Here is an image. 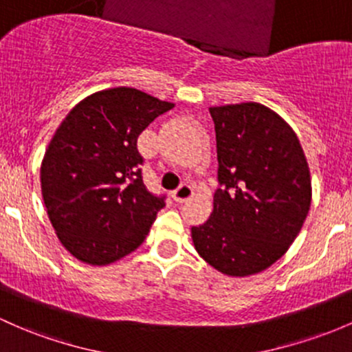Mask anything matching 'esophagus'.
<instances>
[{
	"mask_svg": "<svg viewBox=\"0 0 352 352\" xmlns=\"http://www.w3.org/2000/svg\"><path fill=\"white\" fill-rule=\"evenodd\" d=\"M192 195H194V190H192V187L188 184H180L179 188H175L172 192V197L175 202H186Z\"/></svg>",
	"mask_w": 352,
	"mask_h": 352,
	"instance_id": "34e87169",
	"label": "esophagus"
}]
</instances>
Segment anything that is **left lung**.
I'll return each instance as SVG.
<instances>
[{
  "label": "left lung",
  "instance_id": "obj_1",
  "mask_svg": "<svg viewBox=\"0 0 352 352\" xmlns=\"http://www.w3.org/2000/svg\"><path fill=\"white\" fill-rule=\"evenodd\" d=\"M209 113L221 187L192 241L223 275L250 276L280 260L300 232L312 201L309 164L290 124L260 102Z\"/></svg>",
  "mask_w": 352,
  "mask_h": 352
}]
</instances>
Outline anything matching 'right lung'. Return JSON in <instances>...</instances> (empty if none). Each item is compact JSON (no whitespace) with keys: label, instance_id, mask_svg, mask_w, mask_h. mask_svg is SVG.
Here are the masks:
<instances>
[{"label":"right lung","instance_id":"right-lung-1","mask_svg":"<svg viewBox=\"0 0 352 352\" xmlns=\"http://www.w3.org/2000/svg\"><path fill=\"white\" fill-rule=\"evenodd\" d=\"M172 108L138 89H104L74 106L50 140L42 197L58 241L82 263L111 265L145 241L165 197L146 190L136 142Z\"/></svg>","mask_w":352,"mask_h":352}]
</instances>
